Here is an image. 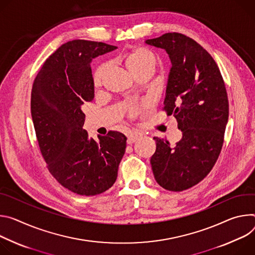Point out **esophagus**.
Segmentation results:
<instances>
[{
    "label": "esophagus",
    "mask_w": 255,
    "mask_h": 255,
    "mask_svg": "<svg viewBox=\"0 0 255 255\" xmlns=\"http://www.w3.org/2000/svg\"><path fill=\"white\" fill-rule=\"evenodd\" d=\"M139 137H140V134H139V133H137V132H129V133L128 134V140H127V143H128V145H131V144H133L134 142H136V140H137Z\"/></svg>",
    "instance_id": "1"
}]
</instances>
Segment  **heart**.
<instances>
[{"instance_id":"heart-1","label":"heart","mask_w":255,"mask_h":255,"mask_svg":"<svg viewBox=\"0 0 255 255\" xmlns=\"http://www.w3.org/2000/svg\"><path fill=\"white\" fill-rule=\"evenodd\" d=\"M156 63H157V59L155 54L146 49V48H136L134 50H132L126 60V64L128 69L130 71V73L134 74L135 72L139 71V70H143V69H155L156 67ZM108 64H102L100 65L96 71L94 72L93 75V81L95 85H99L101 84L107 70H108ZM142 109V105H132L129 108L130 111V115L134 116L136 113H138Z\"/></svg>"}]
</instances>
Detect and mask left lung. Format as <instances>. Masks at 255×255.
I'll use <instances>...</instances> for the list:
<instances>
[{
	"mask_svg": "<svg viewBox=\"0 0 255 255\" xmlns=\"http://www.w3.org/2000/svg\"><path fill=\"white\" fill-rule=\"evenodd\" d=\"M145 42L164 49L171 61L164 110L182 131L173 148L154 137L153 174L163 188L182 191L202 181L218 160L229 118L227 91L216 62L193 39L171 32Z\"/></svg>",
	"mask_w": 255,
	"mask_h": 255,
	"instance_id": "8db88e82",
	"label": "left lung"
}]
</instances>
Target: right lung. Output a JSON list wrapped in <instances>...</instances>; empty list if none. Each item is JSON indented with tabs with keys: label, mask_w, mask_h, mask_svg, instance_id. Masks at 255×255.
Masks as SVG:
<instances>
[{
	"label": "right lung",
	"mask_w": 255,
	"mask_h": 255,
	"mask_svg": "<svg viewBox=\"0 0 255 255\" xmlns=\"http://www.w3.org/2000/svg\"><path fill=\"white\" fill-rule=\"evenodd\" d=\"M118 47L76 39L56 49L38 72L31 116L40 152L51 175L80 195H96L118 178L127 137L110 130L97 139L83 128L84 102L94 98L92 59Z\"/></svg>",
	"instance_id": "obj_1"
}]
</instances>
